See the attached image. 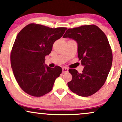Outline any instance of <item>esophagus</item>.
Segmentation results:
<instances>
[{
  "label": "esophagus",
  "instance_id": "obj_1",
  "mask_svg": "<svg viewBox=\"0 0 122 122\" xmlns=\"http://www.w3.org/2000/svg\"><path fill=\"white\" fill-rule=\"evenodd\" d=\"M68 72V68L66 67L62 68V73H65V72Z\"/></svg>",
  "mask_w": 122,
  "mask_h": 122
}]
</instances>
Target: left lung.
<instances>
[{
    "mask_svg": "<svg viewBox=\"0 0 122 122\" xmlns=\"http://www.w3.org/2000/svg\"><path fill=\"white\" fill-rule=\"evenodd\" d=\"M63 37L77 41L79 60L85 66L81 73L69 69L72 79L68 87L79 96H92L104 85L112 66V51L107 36L93 24L68 29Z\"/></svg>",
    "mask_w": 122,
    "mask_h": 122,
    "instance_id": "left-lung-1",
    "label": "left lung"
}]
</instances>
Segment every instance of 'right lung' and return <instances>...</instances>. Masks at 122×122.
I'll return each mask as SVG.
<instances>
[{
    "label": "right lung",
    "instance_id": "add662e5",
    "mask_svg": "<svg viewBox=\"0 0 122 122\" xmlns=\"http://www.w3.org/2000/svg\"><path fill=\"white\" fill-rule=\"evenodd\" d=\"M66 28H52L38 24L25 26L18 33L10 55L15 78L21 89L34 97L49 93L62 68L45 65L54 41L61 38Z\"/></svg>",
    "mask_w": 122,
    "mask_h": 122
}]
</instances>
